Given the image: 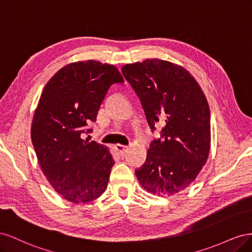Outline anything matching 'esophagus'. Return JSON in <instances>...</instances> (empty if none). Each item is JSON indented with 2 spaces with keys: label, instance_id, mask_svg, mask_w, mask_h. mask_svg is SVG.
<instances>
[{
  "label": "esophagus",
  "instance_id": "1",
  "mask_svg": "<svg viewBox=\"0 0 252 252\" xmlns=\"http://www.w3.org/2000/svg\"><path fill=\"white\" fill-rule=\"evenodd\" d=\"M116 149L119 151V154H120L121 156H123V155H125L126 152H127L128 146H124V145L118 144V145H116Z\"/></svg>",
  "mask_w": 252,
  "mask_h": 252
}]
</instances>
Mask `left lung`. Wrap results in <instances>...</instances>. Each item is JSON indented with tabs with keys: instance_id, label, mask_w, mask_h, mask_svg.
<instances>
[{
	"instance_id": "left-lung-1",
	"label": "left lung",
	"mask_w": 252,
	"mask_h": 252,
	"mask_svg": "<svg viewBox=\"0 0 252 252\" xmlns=\"http://www.w3.org/2000/svg\"><path fill=\"white\" fill-rule=\"evenodd\" d=\"M122 73L139 96L151 131L161 125L136 178L151 193L183 191L209 155L210 110L204 93L186 69L163 60L127 64Z\"/></svg>"
}]
</instances>
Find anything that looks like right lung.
Here are the masks:
<instances>
[{
	"instance_id": "obj_1",
	"label": "right lung",
	"mask_w": 252,
	"mask_h": 252,
	"mask_svg": "<svg viewBox=\"0 0 252 252\" xmlns=\"http://www.w3.org/2000/svg\"><path fill=\"white\" fill-rule=\"evenodd\" d=\"M123 83L113 65L90 60L63 67L44 87L32 141L45 177L65 200L90 202L107 187L114 159L107 147L83 136L93 131L111 85Z\"/></svg>"
}]
</instances>
